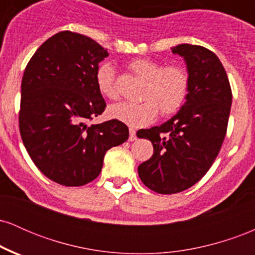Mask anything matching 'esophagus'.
<instances>
[{
  "instance_id": "esophagus-1",
  "label": "esophagus",
  "mask_w": 255,
  "mask_h": 255,
  "mask_svg": "<svg viewBox=\"0 0 255 255\" xmlns=\"http://www.w3.org/2000/svg\"><path fill=\"white\" fill-rule=\"evenodd\" d=\"M136 140V131L133 128H129V141H134Z\"/></svg>"
}]
</instances>
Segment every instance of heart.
I'll use <instances>...</instances> for the list:
<instances>
[{
	"mask_svg": "<svg viewBox=\"0 0 255 255\" xmlns=\"http://www.w3.org/2000/svg\"><path fill=\"white\" fill-rule=\"evenodd\" d=\"M130 71L146 80L139 103L121 102L109 108V115L126 125L141 127L151 124L158 111L163 116L175 114L182 107L188 93L189 77L180 66H166L150 58H135L128 63ZM96 84L104 97H119L116 87L115 67L109 62L102 63L96 71Z\"/></svg>",
	"mask_w": 255,
	"mask_h": 255,
	"instance_id": "heart-1",
	"label": "heart"
}]
</instances>
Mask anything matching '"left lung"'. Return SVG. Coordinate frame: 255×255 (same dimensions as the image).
Here are the masks:
<instances>
[{
	"label": "left lung",
	"mask_w": 255,
	"mask_h": 255,
	"mask_svg": "<svg viewBox=\"0 0 255 255\" xmlns=\"http://www.w3.org/2000/svg\"><path fill=\"white\" fill-rule=\"evenodd\" d=\"M171 50L187 66L186 102L163 125L136 133L153 145V154L137 166V174L160 194L182 192L209 171L223 144L233 99L227 72L215 52L192 44Z\"/></svg>",
	"instance_id": "left-lung-1"
}]
</instances>
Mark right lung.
Returning <instances> with one entry per match:
<instances>
[{"instance_id":"1","label":"right lung","mask_w":255,"mask_h":255,"mask_svg":"<svg viewBox=\"0 0 255 255\" xmlns=\"http://www.w3.org/2000/svg\"><path fill=\"white\" fill-rule=\"evenodd\" d=\"M108 56L90 37L62 31L45 40L26 66L19 113L22 142L37 168L62 186L95 180L107 151L129 136L119 120L86 124L107 107L96 71Z\"/></svg>"}]
</instances>
